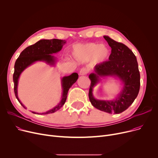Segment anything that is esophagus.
I'll return each instance as SVG.
<instances>
[{
    "label": "esophagus",
    "instance_id": "obj_1",
    "mask_svg": "<svg viewBox=\"0 0 158 158\" xmlns=\"http://www.w3.org/2000/svg\"><path fill=\"white\" fill-rule=\"evenodd\" d=\"M88 70L86 69H82L80 72H79V75L80 76H85V75L87 74Z\"/></svg>",
    "mask_w": 158,
    "mask_h": 158
}]
</instances>
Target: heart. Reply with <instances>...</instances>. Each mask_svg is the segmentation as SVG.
Wrapping results in <instances>:
<instances>
[{"label":"heart","mask_w":158,"mask_h":158,"mask_svg":"<svg viewBox=\"0 0 158 158\" xmlns=\"http://www.w3.org/2000/svg\"><path fill=\"white\" fill-rule=\"evenodd\" d=\"M72 54L77 59L82 61H92L95 63L105 61L110 55L109 47L96 43L79 44L73 47Z\"/></svg>","instance_id":"b5f03b06"}]
</instances>
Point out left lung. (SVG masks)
I'll return each instance as SVG.
<instances>
[{
    "mask_svg": "<svg viewBox=\"0 0 158 158\" xmlns=\"http://www.w3.org/2000/svg\"><path fill=\"white\" fill-rule=\"evenodd\" d=\"M104 38L111 47V53L109 61L95 65L94 72L89 74V98L95 108L108 113L119 114L133 103L139 93L140 74L138 64L135 55L126 45L107 36H104ZM105 77L118 78L123 84L117 98L111 101L98 100L93 95L94 86Z\"/></svg>",
    "mask_w": 158,
    "mask_h": 158,
    "instance_id": "1",
    "label": "left lung"
}]
</instances>
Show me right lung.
Listing matches in <instances>:
<instances>
[{"mask_svg":"<svg viewBox=\"0 0 158 158\" xmlns=\"http://www.w3.org/2000/svg\"><path fill=\"white\" fill-rule=\"evenodd\" d=\"M65 44L66 41L63 40H40L34 45H30L25 48L20 53L18 59L16 60L15 64V71L13 73L14 92L17 100L25 109H26V106H24L21 102L18 97L17 89L20 74L25 69L37 61H44L50 65L54 66L56 62V57L52 54L60 52ZM78 77L77 73L75 72L69 76H64L61 78V83L63 91L61 99V101L53 108L45 113H36L35 111H32V113L38 114H47L53 113L59 110L66 102L68 91L77 81Z\"/></svg>","mask_w":158,"mask_h":158,"instance_id":"obj_1","label":"right lung"}]
</instances>
